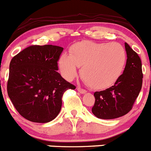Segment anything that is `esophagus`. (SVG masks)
<instances>
[{"mask_svg": "<svg viewBox=\"0 0 151 151\" xmlns=\"http://www.w3.org/2000/svg\"><path fill=\"white\" fill-rule=\"evenodd\" d=\"M77 90L81 93V94H85V93L86 92V90L83 89V88H81V87H78Z\"/></svg>", "mask_w": 151, "mask_h": 151, "instance_id": "34e87169", "label": "esophagus"}]
</instances>
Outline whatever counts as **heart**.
Wrapping results in <instances>:
<instances>
[{
  "mask_svg": "<svg viewBox=\"0 0 151 151\" xmlns=\"http://www.w3.org/2000/svg\"><path fill=\"white\" fill-rule=\"evenodd\" d=\"M127 54L117 43L81 41L71 47L70 54H63L59 67L67 80H72L81 67V74L86 83L95 89H103L114 84L122 76Z\"/></svg>",
  "mask_w": 151,
  "mask_h": 151,
  "instance_id": "1",
  "label": "heart"
}]
</instances>
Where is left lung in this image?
Masks as SVG:
<instances>
[{
  "label": "left lung",
  "mask_w": 151,
  "mask_h": 151,
  "mask_svg": "<svg viewBox=\"0 0 151 151\" xmlns=\"http://www.w3.org/2000/svg\"><path fill=\"white\" fill-rule=\"evenodd\" d=\"M127 60L124 73L113 86L96 91L91 111L96 117L113 119L128 113L142 88V63L138 54L125 43Z\"/></svg>",
  "instance_id": "8db88e82"
}]
</instances>
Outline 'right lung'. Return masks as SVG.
<instances>
[{"instance_id":"add662e5","label":"right lung","mask_w":151,"mask_h":151,"mask_svg":"<svg viewBox=\"0 0 151 151\" xmlns=\"http://www.w3.org/2000/svg\"><path fill=\"white\" fill-rule=\"evenodd\" d=\"M63 48L53 45L30 46L12 58L7 91L18 113L27 120L47 123L55 119L62 97L76 86L57 72Z\"/></svg>"}]
</instances>
